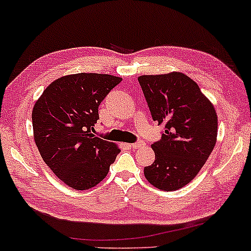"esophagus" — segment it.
I'll list each match as a JSON object with an SVG mask.
<instances>
[{"instance_id":"obj_1","label":"esophagus","mask_w":251,"mask_h":251,"mask_svg":"<svg viewBox=\"0 0 251 251\" xmlns=\"http://www.w3.org/2000/svg\"><path fill=\"white\" fill-rule=\"evenodd\" d=\"M143 145H144V142L138 141V142H136V143L130 144V148H131V149H138V148L143 147Z\"/></svg>"}]
</instances>
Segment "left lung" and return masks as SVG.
Returning <instances> with one entry per match:
<instances>
[{
    "label": "left lung",
    "mask_w": 251,
    "mask_h": 251,
    "mask_svg": "<svg viewBox=\"0 0 251 251\" xmlns=\"http://www.w3.org/2000/svg\"><path fill=\"white\" fill-rule=\"evenodd\" d=\"M153 121L164 126L151 145L154 162L144 168L147 180L163 191L191 182L214 149L218 116L199 86L181 72L138 76Z\"/></svg>",
    "instance_id": "obj_1"
}]
</instances>
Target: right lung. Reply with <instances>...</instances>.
<instances>
[{
	"mask_svg": "<svg viewBox=\"0 0 251 251\" xmlns=\"http://www.w3.org/2000/svg\"><path fill=\"white\" fill-rule=\"evenodd\" d=\"M121 81L109 74H70L50 83L33 106V138L40 156L74 190L97 186L120 152L116 144L93 131L99 106Z\"/></svg>",
	"mask_w": 251,
	"mask_h": 251,
	"instance_id": "right-lung-1",
	"label": "right lung"
}]
</instances>
